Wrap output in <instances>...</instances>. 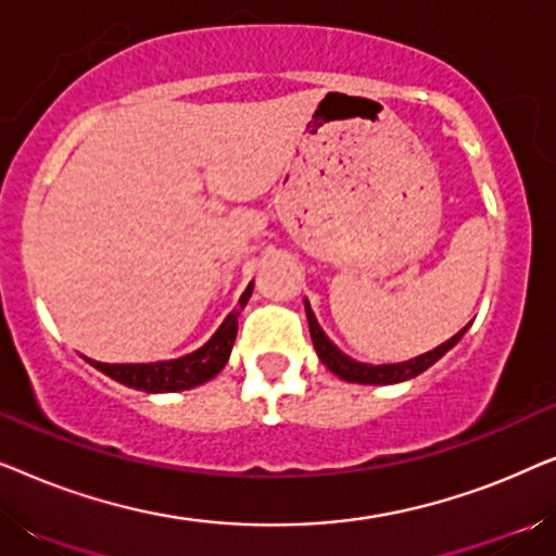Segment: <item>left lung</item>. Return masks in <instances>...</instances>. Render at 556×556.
<instances>
[{"label":"left lung","mask_w":556,"mask_h":556,"mask_svg":"<svg viewBox=\"0 0 556 556\" xmlns=\"http://www.w3.org/2000/svg\"><path fill=\"white\" fill-rule=\"evenodd\" d=\"M306 316H308L311 341H314L318 359H321L337 377L346 379V382H359V384H394V382H405V379L422 375V371L432 367L440 356H443L445 352H451V349L460 341L463 333L468 331V326H466V329H460L453 339H447L445 344H440L438 349H432V352H428V354L415 356V359H409V362L379 364V367H375V364L354 362V359H349L346 354H341L339 349L333 346L329 339H326L321 326L316 324V316H314V311H311L308 303H306Z\"/></svg>","instance_id":"8db88e82"}]
</instances>
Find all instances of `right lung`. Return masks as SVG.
I'll return each instance as SVG.
<instances>
[{
    "instance_id": "obj_1",
    "label": "right lung",
    "mask_w": 556,
    "mask_h": 556,
    "mask_svg": "<svg viewBox=\"0 0 556 556\" xmlns=\"http://www.w3.org/2000/svg\"><path fill=\"white\" fill-rule=\"evenodd\" d=\"M253 286H248V291L240 295V308H245ZM238 316L240 311L235 308L230 316L225 318V324L219 326L215 337L197 352L179 356V359L169 362H154V364H103L93 362L96 369H101L103 375H109L116 382L126 387H136L143 392H179V390H192L197 384H204L207 379L217 377L219 369L225 367L230 359L235 337H238Z\"/></svg>"
}]
</instances>
